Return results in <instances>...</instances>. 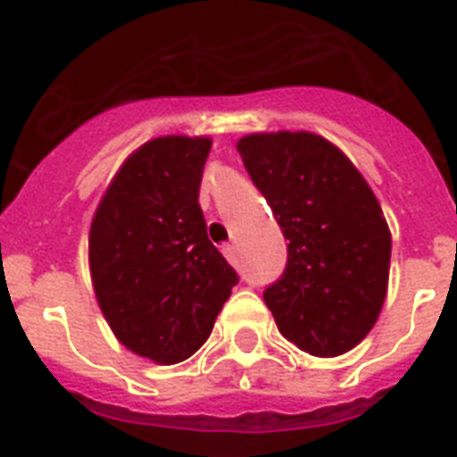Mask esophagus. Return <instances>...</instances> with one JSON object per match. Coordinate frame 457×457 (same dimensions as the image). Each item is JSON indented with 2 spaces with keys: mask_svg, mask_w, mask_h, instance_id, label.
<instances>
[{
  "mask_svg": "<svg viewBox=\"0 0 457 457\" xmlns=\"http://www.w3.org/2000/svg\"><path fill=\"white\" fill-rule=\"evenodd\" d=\"M222 253H225V258H228L229 263H232V265L237 263V246H235V244H225V246H222Z\"/></svg>",
  "mask_w": 457,
  "mask_h": 457,
  "instance_id": "34e87169",
  "label": "esophagus"
}]
</instances>
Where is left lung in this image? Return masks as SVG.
Returning <instances> with one entry per match:
<instances>
[{"label": "left lung", "instance_id": "obj_1", "mask_svg": "<svg viewBox=\"0 0 457 457\" xmlns=\"http://www.w3.org/2000/svg\"><path fill=\"white\" fill-rule=\"evenodd\" d=\"M237 149L289 239L285 272L263 292L278 329L318 358L346 353L375 327L389 285L379 201L344 152L312 132L246 135Z\"/></svg>", "mask_w": 457, "mask_h": 457}]
</instances>
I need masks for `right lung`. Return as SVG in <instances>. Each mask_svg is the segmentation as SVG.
<instances>
[{"instance_id": "add662e5", "label": "right lung", "mask_w": 457, "mask_h": 457, "mask_svg": "<svg viewBox=\"0 0 457 457\" xmlns=\"http://www.w3.org/2000/svg\"><path fill=\"white\" fill-rule=\"evenodd\" d=\"M208 152V137L142 145L111 179L89 229L104 318L123 346L161 365L199 351L239 282L199 206Z\"/></svg>"}]
</instances>
